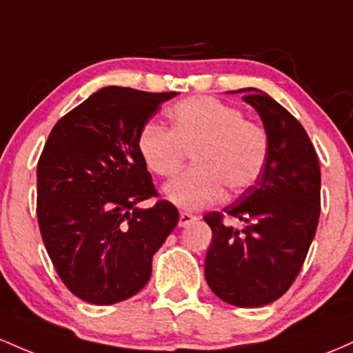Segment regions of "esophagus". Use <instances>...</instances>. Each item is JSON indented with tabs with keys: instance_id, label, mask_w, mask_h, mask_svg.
I'll return each mask as SVG.
<instances>
[{
	"instance_id": "1",
	"label": "esophagus",
	"mask_w": 353,
	"mask_h": 353,
	"mask_svg": "<svg viewBox=\"0 0 353 353\" xmlns=\"http://www.w3.org/2000/svg\"><path fill=\"white\" fill-rule=\"evenodd\" d=\"M192 221H196V216L189 214V212H181V214H179V226L181 228L189 226V224H191Z\"/></svg>"
}]
</instances>
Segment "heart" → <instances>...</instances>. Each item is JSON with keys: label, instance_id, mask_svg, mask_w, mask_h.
<instances>
[{"label": "heart", "instance_id": "b5f03b06", "mask_svg": "<svg viewBox=\"0 0 353 353\" xmlns=\"http://www.w3.org/2000/svg\"><path fill=\"white\" fill-rule=\"evenodd\" d=\"M172 129L147 122L137 139L145 165L161 177L181 169L185 152L196 168L165 184L164 194L177 208L196 211L223 199L226 188L241 192L261 176L270 142L265 129L243 119L241 110L206 95L189 97L169 110Z\"/></svg>", "mask_w": 353, "mask_h": 353}]
</instances>
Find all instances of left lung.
Segmentation results:
<instances>
[{"label": "left lung", "instance_id": "left-lung-1", "mask_svg": "<svg viewBox=\"0 0 353 353\" xmlns=\"http://www.w3.org/2000/svg\"><path fill=\"white\" fill-rule=\"evenodd\" d=\"M238 92L263 120L268 159L236 203L204 216L212 231L204 274L221 300L254 308L285 295L300 273L319 226L321 177L301 123L265 92ZM224 217L239 219L245 228L236 230Z\"/></svg>", "mask_w": 353, "mask_h": 353}]
</instances>
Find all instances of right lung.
I'll return each mask as SVG.
<instances>
[{
	"label": "right lung",
	"mask_w": 353,
	"mask_h": 353,
	"mask_svg": "<svg viewBox=\"0 0 353 353\" xmlns=\"http://www.w3.org/2000/svg\"><path fill=\"white\" fill-rule=\"evenodd\" d=\"M177 92L105 87L55 123L37 168V216L58 276L75 296L112 305L134 296L179 221L157 196L137 147L141 129Z\"/></svg>",
	"instance_id": "add662e5"
}]
</instances>
